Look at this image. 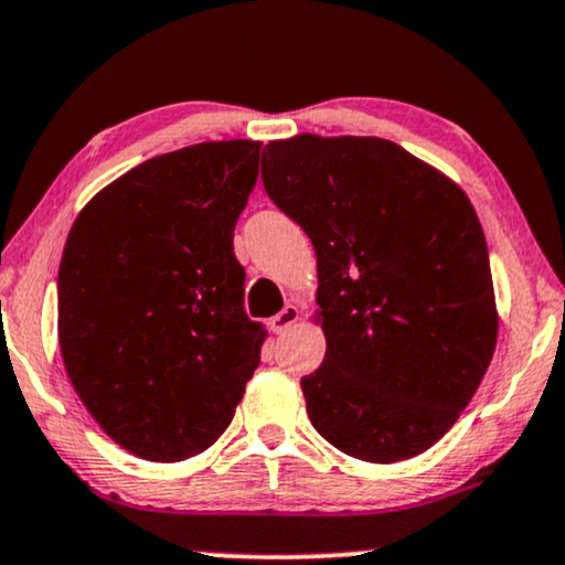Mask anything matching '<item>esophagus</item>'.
<instances>
[{
    "mask_svg": "<svg viewBox=\"0 0 565 565\" xmlns=\"http://www.w3.org/2000/svg\"><path fill=\"white\" fill-rule=\"evenodd\" d=\"M297 320H299V310L295 305H287L281 312H276V316L270 318V331L284 333L289 326H295Z\"/></svg>",
    "mask_w": 565,
    "mask_h": 565,
    "instance_id": "obj_1",
    "label": "esophagus"
}]
</instances>
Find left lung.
<instances>
[{"instance_id":"left-lung-1","label":"left lung","mask_w":565,"mask_h":565,"mask_svg":"<svg viewBox=\"0 0 565 565\" xmlns=\"http://www.w3.org/2000/svg\"><path fill=\"white\" fill-rule=\"evenodd\" d=\"M260 171L316 247L326 360L302 377L312 427L362 461L427 451L472 402L498 341L472 203L383 138L270 140Z\"/></svg>"}]
</instances>
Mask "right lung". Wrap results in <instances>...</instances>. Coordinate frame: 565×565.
Wrapping results in <instances>:
<instances>
[{
  "mask_svg": "<svg viewBox=\"0 0 565 565\" xmlns=\"http://www.w3.org/2000/svg\"><path fill=\"white\" fill-rule=\"evenodd\" d=\"M260 142H198L104 188L64 245L60 349L73 388L114 443L182 461L218 440L260 362L234 226Z\"/></svg>",
  "mask_w": 565,
  "mask_h": 565,
  "instance_id": "right-lung-1",
  "label": "right lung"
}]
</instances>
